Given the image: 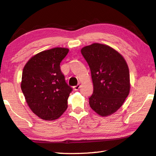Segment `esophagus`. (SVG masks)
Wrapping results in <instances>:
<instances>
[{
    "mask_svg": "<svg viewBox=\"0 0 156 156\" xmlns=\"http://www.w3.org/2000/svg\"><path fill=\"white\" fill-rule=\"evenodd\" d=\"M80 87H81V85H80V84H78V85L75 86V87H74V90H79V88H80Z\"/></svg>",
    "mask_w": 156,
    "mask_h": 156,
    "instance_id": "obj_1",
    "label": "esophagus"
}]
</instances>
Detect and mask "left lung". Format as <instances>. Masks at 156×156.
<instances>
[{
  "instance_id": "obj_1",
  "label": "left lung",
  "mask_w": 156,
  "mask_h": 156,
  "mask_svg": "<svg viewBox=\"0 0 156 156\" xmlns=\"http://www.w3.org/2000/svg\"><path fill=\"white\" fill-rule=\"evenodd\" d=\"M81 53L90 67L93 82L90 107L102 117L114 113L130 90L129 71L125 59L114 49L101 44L86 46Z\"/></svg>"
}]
</instances>
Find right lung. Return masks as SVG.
Instances as JSON below:
<instances>
[{"mask_svg":"<svg viewBox=\"0 0 156 156\" xmlns=\"http://www.w3.org/2000/svg\"><path fill=\"white\" fill-rule=\"evenodd\" d=\"M69 49L55 48L29 59L22 73L21 90L31 110L39 118L58 119L68 108L72 88L66 82L60 63Z\"/></svg>","mask_w":156,"mask_h":156,"instance_id":"right-lung-1","label":"right lung"}]
</instances>
